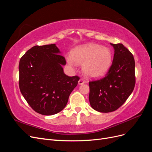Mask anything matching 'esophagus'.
<instances>
[{
	"label": "esophagus",
	"instance_id": "1",
	"mask_svg": "<svg viewBox=\"0 0 152 152\" xmlns=\"http://www.w3.org/2000/svg\"><path fill=\"white\" fill-rule=\"evenodd\" d=\"M78 83H79V85H83L84 84H85V81L83 79H80Z\"/></svg>",
	"mask_w": 152,
	"mask_h": 152
}]
</instances>
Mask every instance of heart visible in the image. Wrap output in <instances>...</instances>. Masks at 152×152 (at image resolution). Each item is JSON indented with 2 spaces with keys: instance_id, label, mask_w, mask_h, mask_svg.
Instances as JSON below:
<instances>
[{
  "instance_id": "b5f03b06",
  "label": "heart",
  "mask_w": 152,
  "mask_h": 152,
  "mask_svg": "<svg viewBox=\"0 0 152 152\" xmlns=\"http://www.w3.org/2000/svg\"><path fill=\"white\" fill-rule=\"evenodd\" d=\"M68 65L73 67L75 64L82 65L84 75L96 79L105 75L111 67L112 53L108 48L96 44L79 45L71 52V56L66 58Z\"/></svg>"
}]
</instances>
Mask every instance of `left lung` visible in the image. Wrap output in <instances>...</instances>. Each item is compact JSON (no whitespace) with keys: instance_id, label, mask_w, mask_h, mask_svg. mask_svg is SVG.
I'll return each instance as SVG.
<instances>
[{"instance_id":"left-lung-1","label":"left lung","mask_w":152,"mask_h":152,"mask_svg":"<svg viewBox=\"0 0 152 152\" xmlns=\"http://www.w3.org/2000/svg\"><path fill=\"white\" fill-rule=\"evenodd\" d=\"M110 45L114 49L111 67L103 79L89 82L90 104L102 113L113 112L125 103L136 82L133 55L122 44Z\"/></svg>"}]
</instances>
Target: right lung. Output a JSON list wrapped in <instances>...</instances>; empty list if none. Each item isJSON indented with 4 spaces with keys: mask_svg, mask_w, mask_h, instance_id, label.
<instances>
[{
    "mask_svg": "<svg viewBox=\"0 0 152 152\" xmlns=\"http://www.w3.org/2000/svg\"><path fill=\"white\" fill-rule=\"evenodd\" d=\"M56 44L35 45L21 57L19 86L22 95L36 112L52 115L63 110L79 77L63 71L66 60Z\"/></svg>",
    "mask_w": 152,
    "mask_h": 152,
    "instance_id": "add662e5",
    "label": "right lung"
}]
</instances>
